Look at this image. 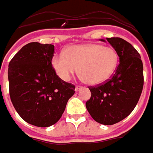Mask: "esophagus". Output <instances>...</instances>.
<instances>
[{
  "mask_svg": "<svg viewBox=\"0 0 153 153\" xmlns=\"http://www.w3.org/2000/svg\"><path fill=\"white\" fill-rule=\"evenodd\" d=\"M80 90H82V87H80V86H76L75 87V91L76 92H79Z\"/></svg>",
  "mask_w": 153,
  "mask_h": 153,
  "instance_id": "1",
  "label": "esophagus"
}]
</instances>
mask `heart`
<instances>
[{
  "mask_svg": "<svg viewBox=\"0 0 153 153\" xmlns=\"http://www.w3.org/2000/svg\"><path fill=\"white\" fill-rule=\"evenodd\" d=\"M65 54L55 55L52 62L59 78L69 81L79 68L81 79L91 85H100L110 79L119 61L115 48L95 43L70 47Z\"/></svg>",
  "mask_w": 153,
  "mask_h": 153,
  "instance_id": "b5f03b06",
  "label": "heart"
}]
</instances>
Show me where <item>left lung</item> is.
<instances>
[{"label":"left lung","instance_id":"obj_1","mask_svg":"<svg viewBox=\"0 0 153 153\" xmlns=\"http://www.w3.org/2000/svg\"><path fill=\"white\" fill-rule=\"evenodd\" d=\"M106 41L117 52L120 63L110 80L90 88L91 97L85 105L95 121L108 126L122 120L132 112L144 80L141 56L133 46L120 37H106Z\"/></svg>","mask_w":153,"mask_h":153}]
</instances>
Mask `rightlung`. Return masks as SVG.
<instances>
[{"label":"right lung","instance_id":"add662e5","mask_svg":"<svg viewBox=\"0 0 153 153\" xmlns=\"http://www.w3.org/2000/svg\"><path fill=\"white\" fill-rule=\"evenodd\" d=\"M54 46L30 42L12 58L8 68L10 97L27 123L48 127L61 118L74 85L62 80L52 67Z\"/></svg>","mask_w":153,"mask_h":153}]
</instances>
